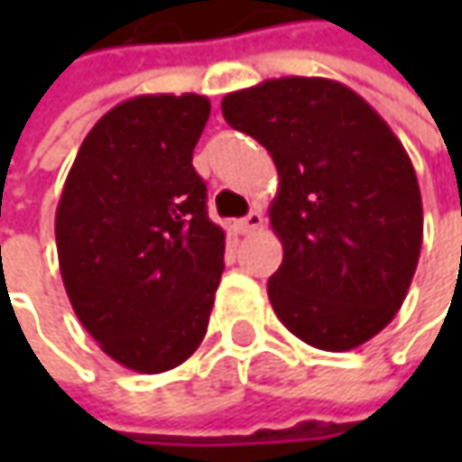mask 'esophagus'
Masks as SVG:
<instances>
[{
    "label": "esophagus",
    "mask_w": 462,
    "mask_h": 462,
    "mask_svg": "<svg viewBox=\"0 0 462 462\" xmlns=\"http://www.w3.org/2000/svg\"><path fill=\"white\" fill-rule=\"evenodd\" d=\"M262 223H264V216H262L259 210H252L246 218L236 221V231L246 236V234H254V231H259V228H262Z\"/></svg>",
    "instance_id": "34e87169"
}]
</instances>
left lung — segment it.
Wrapping results in <instances>:
<instances>
[{
    "instance_id": "1",
    "label": "left lung",
    "mask_w": 462,
    "mask_h": 462,
    "mask_svg": "<svg viewBox=\"0 0 462 462\" xmlns=\"http://www.w3.org/2000/svg\"><path fill=\"white\" fill-rule=\"evenodd\" d=\"M221 110L280 174L270 223L282 264L267 282L277 319L327 352L365 345L393 321L421 252L406 149L357 92L324 77L267 79L226 95Z\"/></svg>"
}]
</instances>
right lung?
<instances>
[{
	"mask_svg": "<svg viewBox=\"0 0 462 462\" xmlns=\"http://www.w3.org/2000/svg\"><path fill=\"white\" fill-rule=\"evenodd\" d=\"M203 95H141L87 134L56 208L63 288L99 349L135 373H164L200 346L226 234L208 218L192 149Z\"/></svg>",
	"mask_w": 462,
	"mask_h": 462,
	"instance_id": "add662e5",
	"label": "right lung"
}]
</instances>
